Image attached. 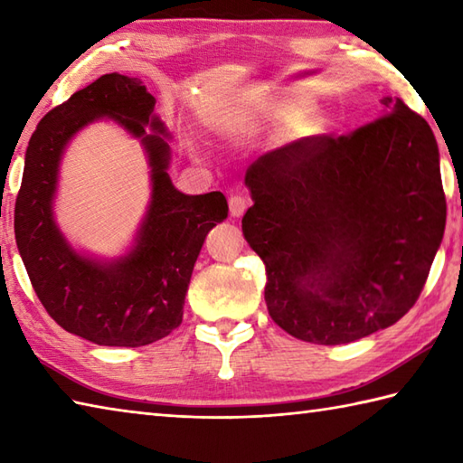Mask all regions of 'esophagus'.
<instances>
[{"label": "esophagus", "instance_id": "obj_1", "mask_svg": "<svg viewBox=\"0 0 463 463\" xmlns=\"http://www.w3.org/2000/svg\"><path fill=\"white\" fill-rule=\"evenodd\" d=\"M249 208V198L244 194H232L229 198V211L234 216V219H239V216L244 214V211Z\"/></svg>", "mask_w": 463, "mask_h": 463}]
</instances>
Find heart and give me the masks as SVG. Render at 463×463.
Returning a JSON list of instances; mask_svg holds the SVG:
<instances>
[{
  "label": "heart",
  "instance_id": "b5f03b06",
  "mask_svg": "<svg viewBox=\"0 0 463 463\" xmlns=\"http://www.w3.org/2000/svg\"><path fill=\"white\" fill-rule=\"evenodd\" d=\"M262 112H265L270 118H275V120H283V118H287L288 114H291V110H288V108L283 106V104H273V106H269L267 110H262ZM301 128L303 130H313V122L309 120V118H303Z\"/></svg>",
  "mask_w": 463,
  "mask_h": 463
}]
</instances>
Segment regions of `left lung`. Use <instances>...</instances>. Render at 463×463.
I'll use <instances>...</instances> for the list:
<instances>
[{"label": "left lung", "instance_id": "8db88e82", "mask_svg": "<svg viewBox=\"0 0 463 463\" xmlns=\"http://www.w3.org/2000/svg\"><path fill=\"white\" fill-rule=\"evenodd\" d=\"M244 184L242 234L265 262L269 315L288 335L341 345L418 301L446 229L439 150L400 98L351 134L262 154Z\"/></svg>", "mask_w": 463, "mask_h": 463}]
</instances>
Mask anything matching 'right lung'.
I'll list each match as a JSON object with an SVG mask.
<instances>
[{"instance_id": "obj_1", "label": "right lung", "mask_w": 463, "mask_h": 463, "mask_svg": "<svg viewBox=\"0 0 463 463\" xmlns=\"http://www.w3.org/2000/svg\"><path fill=\"white\" fill-rule=\"evenodd\" d=\"M154 104L138 78L106 74L45 114L25 150L14 226L27 277L52 319L96 345L142 347L175 331L206 234L229 214L222 193L190 196L172 184L168 134ZM99 117L140 137L153 168L151 204L135 247L110 263L80 256L52 221L61 154Z\"/></svg>"}]
</instances>
